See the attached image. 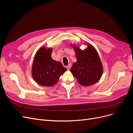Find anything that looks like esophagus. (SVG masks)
<instances>
[{
    "label": "esophagus",
    "mask_w": 133,
    "mask_h": 133,
    "mask_svg": "<svg viewBox=\"0 0 133 133\" xmlns=\"http://www.w3.org/2000/svg\"><path fill=\"white\" fill-rule=\"evenodd\" d=\"M71 64H69L68 66H67L66 67V68L67 69H68V70H69V69H70V68H71Z\"/></svg>",
    "instance_id": "1"
}]
</instances>
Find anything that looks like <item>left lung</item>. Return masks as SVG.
I'll use <instances>...</instances> for the list:
<instances>
[{"label": "left lung", "instance_id": "1", "mask_svg": "<svg viewBox=\"0 0 133 133\" xmlns=\"http://www.w3.org/2000/svg\"><path fill=\"white\" fill-rule=\"evenodd\" d=\"M77 61L73 63L70 71L80 85H92L101 78L103 67L98 53L90 44L84 50L73 46Z\"/></svg>", "mask_w": 133, "mask_h": 133}]
</instances>
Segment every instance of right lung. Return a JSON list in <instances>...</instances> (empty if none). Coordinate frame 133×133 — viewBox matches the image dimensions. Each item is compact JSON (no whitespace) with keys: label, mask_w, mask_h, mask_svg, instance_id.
<instances>
[{"label":"right lung","mask_w":133,"mask_h":133,"mask_svg":"<svg viewBox=\"0 0 133 133\" xmlns=\"http://www.w3.org/2000/svg\"><path fill=\"white\" fill-rule=\"evenodd\" d=\"M52 48H40L34 57L32 68L33 79L39 85L51 87L59 80L61 75L67 69L61 63L51 58Z\"/></svg>","instance_id":"right-lung-1"}]
</instances>
